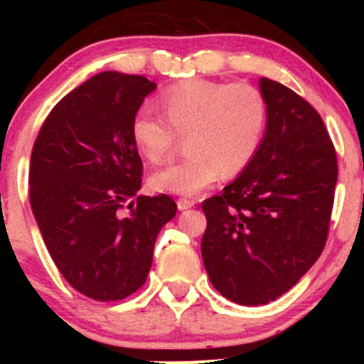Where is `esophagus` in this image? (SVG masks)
I'll list each match as a JSON object with an SVG mask.
<instances>
[{
  "label": "esophagus",
  "instance_id": "obj_1",
  "mask_svg": "<svg viewBox=\"0 0 364 364\" xmlns=\"http://www.w3.org/2000/svg\"><path fill=\"white\" fill-rule=\"evenodd\" d=\"M176 205H178L180 211H184L193 208V205H195V200H191V198H178V200H176Z\"/></svg>",
  "mask_w": 364,
  "mask_h": 364
}]
</instances>
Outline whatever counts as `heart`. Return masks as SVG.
<instances>
[{"instance_id": "heart-1", "label": "heart", "mask_w": 364, "mask_h": 364, "mask_svg": "<svg viewBox=\"0 0 364 364\" xmlns=\"http://www.w3.org/2000/svg\"><path fill=\"white\" fill-rule=\"evenodd\" d=\"M162 118L140 111L131 138L144 159L160 164L184 134L180 162L151 176V188L171 195H197L222 176H237L259 154L268 127V102L255 85L189 78L159 98Z\"/></svg>"}]
</instances>
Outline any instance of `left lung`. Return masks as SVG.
Here are the masks:
<instances>
[{"label": "left lung", "instance_id": "1", "mask_svg": "<svg viewBox=\"0 0 364 364\" xmlns=\"http://www.w3.org/2000/svg\"><path fill=\"white\" fill-rule=\"evenodd\" d=\"M268 127L259 154L218 197L205 198L202 259L211 284L237 304L275 301L323 253L337 182V154L306 100L260 80Z\"/></svg>", "mask_w": 364, "mask_h": 364}]
</instances>
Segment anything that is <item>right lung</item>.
Here are the masks:
<instances>
[{
  "label": "right lung",
  "instance_id": "add662e5",
  "mask_svg": "<svg viewBox=\"0 0 364 364\" xmlns=\"http://www.w3.org/2000/svg\"><path fill=\"white\" fill-rule=\"evenodd\" d=\"M154 87L136 74H96L54 105L32 147L28 197L45 246L74 290L100 302L146 282L156 235L176 215L164 193L136 195L144 164L131 122Z\"/></svg>",
  "mask_w": 364,
  "mask_h": 364
}]
</instances>
